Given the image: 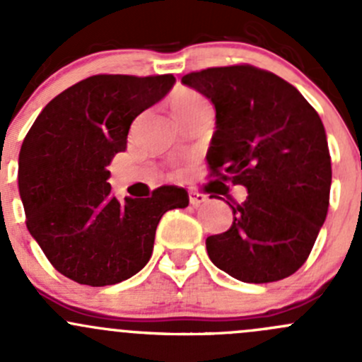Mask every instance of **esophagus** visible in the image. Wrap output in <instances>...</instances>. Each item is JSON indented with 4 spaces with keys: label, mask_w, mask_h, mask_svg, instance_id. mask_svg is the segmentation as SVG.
<instances>
[{
    "label": "esophagus",
    "mask_w": 362,
    "mask_h": 362,
    "mask_svg": "<svg viewBox=\"0 0 362 362\" xmlns=\"http://www.w3.org/2000/svg\"><path fill=\"white\" fill-rule=\"evenodd\" d=\"M206 194H203V192L189 191V203H191L192 206H199V204L206 203Z\"/></svg>",
    "instance_id": "esophagus-1"
}]
</instances>
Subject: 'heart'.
<instances>
[{
	"mask_svg": "<svg viewBox=\"0 0 362 362\" xmlns=\"http://www.w3.org/2000/svg\"><path fill=\"white\" fill-rule=\"evenodd\" d=\"M202 105H206V101L203 100L202 94H198L192 89H185V87L178 89L177 93L173 94V98H171V110H173L177 119L184 117L185 113L196 110V108H199Z\"/></svg>",
	"mask_w": 362,
	"mask_h": 362,
	"instance_id": "heart-1",
	"label": "heart"
}]
</instances>
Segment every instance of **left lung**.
<instances>
[{"instance_id": "1", "label": "left lung", "mask_w": 362, "mask_h": 362, "mask_svg": "<svg viewBox=\"0 0 362 362\" xmlns=\"http://www.w3.org/2000/svg\"><path fill=\"white\" fill-rule=\"evenodd\" d=\"M182 83L215 107L206 154L214 177L249 191L242 204L228 202L233 224L208 236V257L247 284L291 276L329 206L331 156L319 113L289 82L250 64L192 71Z\"/></svg>"}]
</instances>
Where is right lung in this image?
<instances>
[{
	"mask_svg": "<svg viewBox=\"0 0 362 362\" xmlns=\"http://www.w3.org/2000/svg\"><path fill=\"white\" fill-rule=\"evenodd\" d=\"M173 83V75L89 76L57 94L25 134L19 154L25 226L61 275L93 287L136 275L151 259L160 217L189 204L187 191L175 185L120 202L107 182L131 122Z\"/></svg>",
	"mask_w": 362,
	"mask_h": 362,
	"instance_id": "add662e5",
	"label": "right lung"
}]
</instances>
